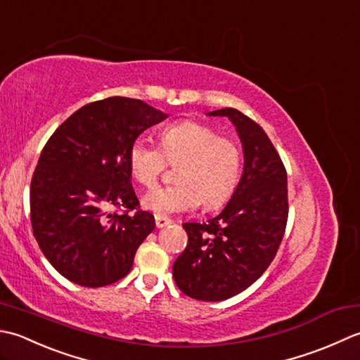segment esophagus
I'll return each mask as SVG.
<instances>
[{"instance_id":"34e87169","label":"esophagus","mask_w":360,"mask_h":360,"mask_svg":"<svg viewBox=\"0 0 360 360\" xmlns=\"http://www.w3.org/2000/svg\"><path fill=\"white\" fill-rule=\"evenodd\" d=\"M172 221L169 217H165V216H155V225H157V229H163V226H167L169 225Z\"/></svg>"}]
</instances>
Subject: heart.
Listing matches in <instances>:
<instances>
[{"instance_id": "heart-1", "label": "heart", "mask_w": 360, "mask_h": 360, "mask_svg": "<svg viewBox=\"0 0 360 360\" xmlns=\"http://www.w3.org/2000/svg\"><path fill=\"white\" fill-rule=\"evenodd\" d=\"M161 150L149 139L136 138L129 149V169L138 183L152 186L166 160L181 163L179 183L155 186L143 195L144 210L158 216L193 211L200 203L214 210L230 199L242 175V150L230 138L219 136L207 124L186 120L166 126L160 134Z\"/></svg>"}]
</instances>
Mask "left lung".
<instances>
[{
    "label": "left lung",
    "mask_w": 360,
    "mask_h": 360,
    "mask_svg": "<svg viewBox=\"0 0 360 360\" xmlns=\"http://www.w3.org/2000/svg\"><path fill=\"white\" fill-rule=\"evenodd\" d=\"M226 116L244 150V171L230 202L208 222H186L188 245L174 262L179 289L202 302L238 295L266 272L288 222V174L266 131L236 108Z\"/></svg>",
    "instance_id": "1"
}]
</instances>
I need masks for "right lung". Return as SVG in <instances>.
<instances>
[{"label":"right lung","instance_id":"add662e5","mask_svg":"<svg viewBox=\"0 0 360 360\" xmlns=\"http://www.w3.org/2000/svg\"><path fill=\"white\" fill-rule=\"evenodd\" d=\"M166 118L139 99L107 98L72 113L43 148L31 181L32 231L71 283L120 281L155 229L150 212L138 210L127 157L130 144ZM113 206L127 211L112 213Z\"/></svg>","mask_w":360,"mask_h":360}]
</instances>
